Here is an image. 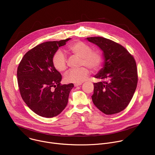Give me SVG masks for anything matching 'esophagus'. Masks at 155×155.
I'll use <instances>...</instances> for the list:
<instances>
[{"label": "esophagus", "instance_id": "obj_1", "mask_svg": "<svg viewBox=\"0 0 155 155\" xmlns=\"http://www.w3.org/2000/svg\"><path fill=\"white\" fill-rule=\"evenodd\" d=\"M81 83H75V84H74V86L76 87V86H80V85H81Z\"/></svg>", "mask_w": 155, "mask_h": 155}]
</instances>
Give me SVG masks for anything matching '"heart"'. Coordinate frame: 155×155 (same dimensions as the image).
<instances>
[{
	"label": "heart",
	"mask_w": 155,
	"mask_h": 155,
	"mask_svg": "<svg viewBox=\"0 0 155 155\" xmlns=\"http://www.w3.org/2000/svg\"><path fill=\"white\" fill-rule=\"evenodd\" d=\"M68 51L80 58L79 65L83 66L78 69H72L65 74L64 80L65 83H80L84 81L89 75V68L92 71H97L101 68L103 58L99 50H92L89 44L83 41H77L72 43L68 47ZM54 69L63 72L68 68V59L61 51L55 53L52 60Z\"/></svg>",
	"instance_id": "heart-1"
}]
</instances>
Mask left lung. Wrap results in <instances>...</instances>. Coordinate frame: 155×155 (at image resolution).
<instances>
[{
	"label": "left lung",
	"instance_id": "8db88e82",
	"mask_svg": "<svg viewBox=\"0 0 155 155\" xmlns=\"http://www.w3.org/2000/svg\"><path fill=\"white\" fill-rule=\"evenodd\" d=\"M87 40L104 51V67L95 78L92 100L96 107L106 115L124 110L136 90L138 75L136 61L120 44L102 37H91Z\"/></svg>",
	"mask_w": 155,
	"mask_h": 155
}]
</instances>
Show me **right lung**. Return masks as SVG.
<instances>
[{
  "label": "right lung",
  "mask_w": 155,
  "mask_h": 155,
  "mask_svg": "<svg viewBox=\"0 0 155 155\" xmlns=\"http://www.w3.org/2000/svg\"><path fill=\"white\" fill-rule=\"evenodd\" d=\"M71 38L42 43L28 51L17 69L21 96L32 111L39 116L52 118L65 108L74 85L61 84L62 75L53 65L58 48Z\"/></svg>",
  "instance_id": "1"
}]
</instances>
